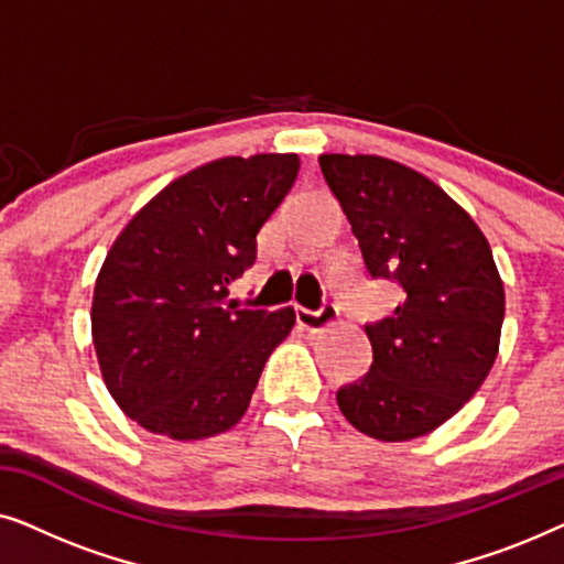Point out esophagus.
Masks as SVG:
<instances>
[{
	"label": "esophagus",
	"mask_w": 564,
	"mask_h": 564,
	"mask_svg": "<svg viewBox=\"0 0 564 564\" xmlns=\"http://www.w3.org/2000/svg\"><path fill=\"white\" fill-rule=\"evenodd\" d=\"M297 323L300 328L307 334H321L338 323V307L336 305H323L321 311H307V307H297Z\"/></svg>",
	"instance_id": "34e87169"
}]
</instances>
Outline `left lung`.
<instances>
[{"instance_id": "8db88e82", "label": "left lung", "mask_w": 564, "mask_h": 564, "mask_svg": "<svg viewBox=\"0 0 564 564\" xmlns=\"http://www.w3.org/2000/svg\"><path fill=\"white\" fill-rule=\"evenodd\" d=\"M372 276L405 300L367 326L372 369L336 392L346 421L377 442H411L442 426L496 365L506 292L488 238L415 169L372 153L318 159Z\"/></svg>"}]
</instances>
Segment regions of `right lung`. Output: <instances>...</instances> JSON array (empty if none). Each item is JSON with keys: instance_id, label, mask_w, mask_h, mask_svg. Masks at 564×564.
I'll return each instance as SVG.
<instances>
[{"instance_id": "obj_1", "label": "right lung", "mask_w": 564, "mask_h": 564, "mask_svg": "<svg viewBox=\"0 0 564 564\" xmlns=\"http://www.w3.org/2000/svg\"><path fill=\"white\" fill-rule=\"evenodd\" d=\"M297 153L215 159L166 184L107 251L91 295L99 372L138 426L197 442L243 419L295 311H238L228 284L288 197Z\"/></svg>"}]
</instances>
